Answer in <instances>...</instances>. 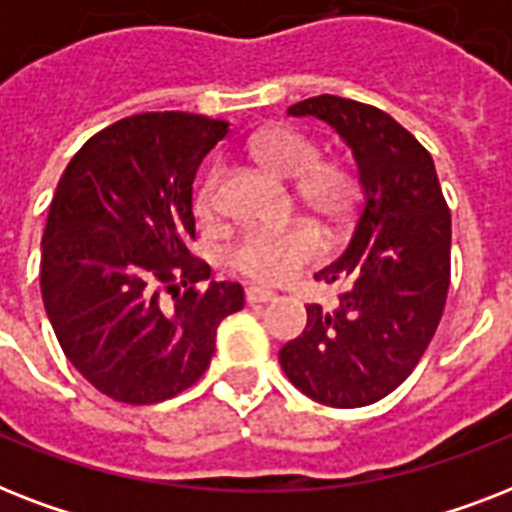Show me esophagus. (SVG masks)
Segmentation results:
<instances>
[{
    "label": "esophagus",
    "instance_id": "1",
    "mask_svg": "<svg viewBox=\"0 0 512 512\" xmlns=\"http://www.w3.org/2000/svg\"><path fill=\"white\" fill-rule=\"evenodd\" d=\"M244 297H247V303H273L276 300V295L263 287H247Z\"/></svg>",
    "mask_w": 512,
    "mask_h": 512
}]
</instances>
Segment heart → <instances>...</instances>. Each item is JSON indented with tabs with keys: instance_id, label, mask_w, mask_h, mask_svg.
<instances>
[{
	"instance_id": "heart-1",
	"label": "heart",
	"mask_w": 512,
	"mask_h": 512,
	"mask_svg": "<svg viewBox=\"0 0 512 512\" xmlns=\"http://www.w3.org/2000/svg\"><path fill=\"white\" fill-rule=\"evenodd\" d=\"M252 154L260 164L292 183L297 201L329 233H340L356 217L364 201V177L356 164L340 156H321L316 140L289 127H273L252 140ZM193 215L199 223L215 225L220 217V170L209 167L193 185ZM324 252V236L308 220L281 231L244 233L231 249V265L249 279L284 284L313 265Z\"/></svg>"
}]
</instances>
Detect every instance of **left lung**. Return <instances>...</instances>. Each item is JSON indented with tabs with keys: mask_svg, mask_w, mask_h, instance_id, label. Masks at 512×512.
Segmentation results:
<instances>
[{
	"mask_svg": "<svg viewBox=\"0 0 512 512\" xmlns=\"http://www.w3.org/2000/svg\"><path fill=\"white\" fill-rule=\"evenodd\" d=\"M287 114L324 119L348 140L364 201L348 249L316 273L335 303L308 305L281 369L319 404L369 406L414 372L436 335L452 281L449 204L428 148L380 108L319 95Z\"/></svg>",
	"mask_w": 512,
	"mask_h": 512,
	"instance_id": "obj_1",
	"label": "left lung"
}]
</instances>
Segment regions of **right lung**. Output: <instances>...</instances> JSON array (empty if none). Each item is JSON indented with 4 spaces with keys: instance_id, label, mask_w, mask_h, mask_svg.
<instances>
[{
    "instance_id": "right-lung-1",
    "label": "right lung",
    "mask_w": 512,
    "mask_h": 512,
    "mask_svg": "<svg viewBox=\"0 0 512 512\" xmlns=\"http://www.w3.org/2000/svg\"><path fill=\"white\" fill-rule=\"evenodd\" d=\"M228 124L127 116L68 162L42 239V300L76 372L122 404L175 398L207 372L244 289L191 255V183Z\"/></svg>"
}]
</instances>
